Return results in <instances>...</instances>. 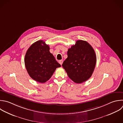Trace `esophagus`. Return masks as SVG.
Instances as JSON below:
<instances>
[{"label": "esophagus", "instance_id": "obj_1", "mask_svg": "<svg viewBox=\"0 0 123 123\" xmlns=\"http://www.w3.org/2000/svg\"><path fill=\"white\" fill-rule=\"evenodd\" d=\"M59 63L62 65V63H63V61H62V60H60V61H59Z\"/></svg>", "mask_w": 123, "mask_h": 123}]
</instances>
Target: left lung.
Listing matches in <instances>:
<instances>
[{
    "label": "left lung",
    "mask_w": 123,
    "mask_h": 123,
    "mask_svg": "<svg viewBox=\"0 0 123 123\" xmlns=\"http://www.w3.org/2000/svg\"><path fill=\"white\" fill-rule=\"evenodd\" d=\"M67 55L62 66L69 77L77 84L88 80L96 63V56L92 46L86 41L77 40L68 49Z\"/></svg>",
    "instance_id": "obj_1"
}]
</instances>
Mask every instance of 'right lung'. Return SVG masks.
<instances>
[{"mask_svg":"<svg viewBox=\"0 0 123 123\" xmlns=\"http://www.w3.org/2000/svg\"><path fill=\"white\" fill-rule=\"evenodd\" d=\"M49 49L44 41L39 40L29 47L25 56V66L28 74L39 83L47 82L56 69L61 66L49 52Z\"/></svg>","mask_w":123,"mask_h":123,"instance_id":"1","label":"right lung"}]
</instances>
